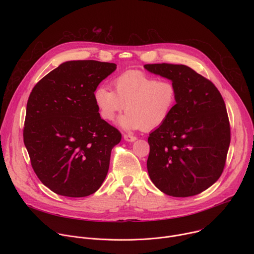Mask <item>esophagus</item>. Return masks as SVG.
<instances>
[{"label":"esophagus","instance_id":"obj_1","mask_svg":"<svg viewBox=\"0 0 254 254\" xmlns=\"http://www.w3.org/2000/svg\"><path fill=\"white\" fill-rule=\"evenodd\" d=\"M124 138L127 141H134L136 139L135 136H132V135H129V134H124Z\"/></svg>","mask_w":254,"mask_h":254}]
</instances>
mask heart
<instances>
[{
    "instance_id": "b5f03b06",
    "label": "heart",
    "mask_w": 254,
    "mask_h": 254,
    "mask_svg": "<svg viewBox=\"0 0 254 254\" xmlns=\"http://www.w3.org/2000/svg\"><path fill=\"white\" fill-rule=\"evenodd\" d=\"M115 92L98 86L93 99L101 119L114 122L125 108L126 115L119 126L127 131L151 130L162 126L171 116L176 101L177 87L169 79H156L137 71H127L114 82Z\"/></svg>"
}]
</instances>
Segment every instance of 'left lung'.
<instances>
[{"instance_id":"obj_1","label":"left lung","mask_w":254,"mask_h":254,"mask_svg":"<svg viewBox=\"0 0 254 254\" xmlns=\"http://www.w3.org/2000/svg\"><path fill=\"white\" fill-rule=\"evenodd\" d=\"M143 67L177 87L170 118L148 138L149 176L169 196L197 195L219 179L225 166L230 126L224 100L210 80L186 65Z\"/></svg>"}]
</instances>
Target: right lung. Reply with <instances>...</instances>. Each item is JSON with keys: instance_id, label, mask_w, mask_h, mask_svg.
Returning <instances> with one entry per match:
<instances>
[{"instance_id": "add662e5", "label": "right lung", "mask_w": 254, "mask_h": 254, "mask_svg": "<svg viewBox=\"0 0 254 254\" xmlns=\"http://www.w3.org/2000/svg\"><path fill=\"white\" fill-rule=\"evenodd\" d=\"M116 69L115 63L67 61L30 93L24 143L34 172L58 195L89 196L107 175L122 133L100 118L93 92Z\"/></svg>"}]
</instances>
